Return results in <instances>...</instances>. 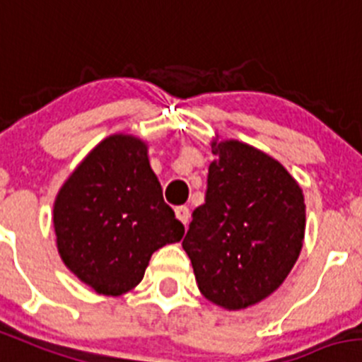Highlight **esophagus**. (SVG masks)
<instances>
[{
  "label": "esophagus",
  "mask_w": 362,
  "mask_h": 362,
  "mask_svg": "<svg viewBox=\"0 0 362 362\" xmlns=\"http://www.w3.org/2000/svg\"><path fill=\"white\" fill-rule=\"evenodd\" d=\"M175 217L183 222L185 226H187L188 222H190V210H188L187 206H177L175 208Z\"/></svg>",
  "instance_id": "obj_1"
}]
</instances>
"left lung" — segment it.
I'll return each mask as SVG.
<instances>
[{
    "label": "left lung",
    "instance_id": "obj_1",
    "mask_svg": "<svg viewBox=\"0 0 362 362\" xmlns=\"http://www.w3.org/2000/svg\"><path fill=\"white\" fill-rule=\"evenodd\" d=\"M204 204L192 214L183 250L204 298L247 309L284 284L305 237V199L287 168L253 145L211 141Z\"/></svg>",
    "mask_w": 362,
    "mask_h": 362
}]
</instances>
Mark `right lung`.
Here are the masks:
<instances>
[{"mask_svg":"<svg viewBox=\"0 0 362 362\" xmlns=\"http://www.w3.org/2000/svg\"><path fill=\"white\" fill-rule=\"evenodd\" d=\"M61 260L95 293L120 296L144 280L152 253L185 226L163 201L138 136H107L69 174L53 203Z\"/></svg>","mask_w":362,"mask_h":362,"instance_id":"add662e5","label":"right lung"}]
</instances>
